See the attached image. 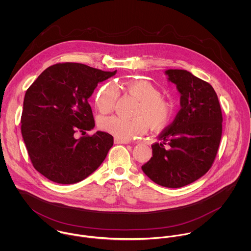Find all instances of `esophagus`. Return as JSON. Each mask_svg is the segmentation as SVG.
I'll return each instance as SVG.
<instances>
[{
  "label": "esophagus",
  "instance_id": "1",
  "mask_svg": "<svg viewBox=\"0 0 251 251\" xmlns=\"http://www.w3.org/2000/svg\"><path fill=\"white\" fill-rule=\"evenodd\" d=\"M115 144H129L130 142L128 140H122V139H118V138H115L114 140Z\"/></svg>",
  "mask_w": 251,
  "mask_h": 251
}]
</instances>
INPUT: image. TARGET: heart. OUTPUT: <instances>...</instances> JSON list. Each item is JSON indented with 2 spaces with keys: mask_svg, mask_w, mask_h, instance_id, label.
Instances as JSON below:
<instances>
[{
  "mask_svg": "<svg viewBox=\"0 0 251 251\" xmlns=\"http://www.w3.org/2000/svg\"><path fill=\"white\" fill-rule=\"evenodd\" d=\"M126 90L136 98L139 104L133 119L111 116L100 120V127L122 140H128L143 134L148 126L153 131L165 128L174 115L173 104L161 98V92L151 82L133 80L126 84ZM119 98V89L114 83L102 86L96 96V106L101 114L113 111Z\"/></svg>",
  "mask_w": 251,
  "mask_h": 251,
  "instance_id": "heart-1",
  "label": "heart"
}]
</instances>
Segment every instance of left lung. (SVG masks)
I'll return each instance as SVG.
<instances>
[{
  "instance_id": "left-lung-1",
  "label": "left lung",
  "mask_w": 251,
  "mask_h": 251,
  "mask_svg": "<svg viewBox=\"0 0 251 251\" xmlns=\"http://www.w3.org/2000/svg\"><path fill=\"white\" fill-rule=\"evenodd\" d=\"M180 94L173 123L152 144V157L142 166L155 183L177 188L204 176L211 168L222 133V114L214 88L183 70H167Z\"/></svg>"
}]
</instances>
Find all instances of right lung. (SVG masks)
Here are the masks:
<instances>
[{
  "label": "right lung",
  "mask_w": 251,
  "mask_h": 251,
  "mask_svg": "<svg viewBox=\"0 0 251 251\" xmlns=\"http://www.w3.org/2000/svg\"><path fill=\"white\" fill-rule=\"evenodd\" d=\"M83 64L65 63L47 68L27 90L21 132L37 172L52 181L71 184L86 179L103 162L113 136L97 131L88 100L98 84L114 76Z\"/></svg>",
  "instance_id": "add662e5"
}]
</instances>
